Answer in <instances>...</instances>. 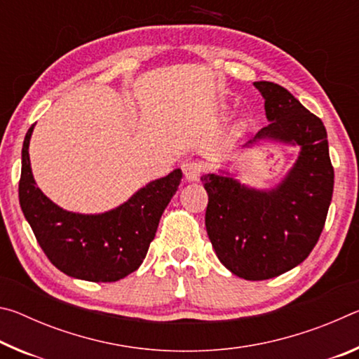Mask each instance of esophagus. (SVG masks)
Wrapping results in <instances>:
<instances>
[{"label":"esophagus","instance_id":"esophagus-1","mask_svg":"<svg viewBox=\"0 0 359 359\" xmlns=\"http://www.w3.org/2000/svg\"><path fill=\"white\" fill-rule=\"evenodd\" d=\"M182 169H184L187 182H196L199 179V175H201V165H199V163H196V161L184 163Z\"/></svg>","mask_w":359,"mask_h":359}]
</instances>
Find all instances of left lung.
<instances>
[{
    "label": "left lung",
    "instance_id": "8db88e82",
    "mask_svg": "<svg viewBox=\"0 0 359 359\" xmlns=\"http://www.w3.org/2000/svg\"><path fill=\"white\" fill-rule=\"evenodd\" d=\"M264 98L269 125L242 145L299 147L278 184L255 188L224 169L204 174L209 194L205 229L220 263L245 280H266L301 264L323 231L334 169L326 130L293 95L274 82H253Z\"/></svg>",
    "mask_w": 359,
    "mask_h": 359
}]
</instances>
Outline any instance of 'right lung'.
<instances>
[{"label":"right lung","mask_w":359,"mask_h":359,"mask_svg":"<svg viewBox=\"0 0 359 359\" xmlns=\"http://www.w3.org/2000/svg\"><path fill=\"white\" fill-rule=\"evenodd\" d=\"M33 130L34 125L23 141L19 199L47 258L66 276L88 282H115L135 272L184 174L177 168L166 177L150 180L125 203L101 214L66 210L36 187L28 151Z\"/></svg>","instance_id":"add662e5"}]
</instances>
